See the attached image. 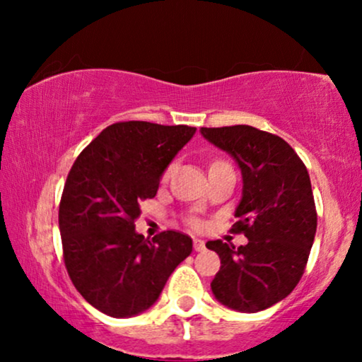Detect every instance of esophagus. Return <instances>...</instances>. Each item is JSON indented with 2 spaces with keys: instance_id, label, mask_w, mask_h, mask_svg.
<instances>
[{
  "instance_id": "obj_1",
  "label": "esophagus",
  "mask_w": 362,
  "mask_h": 362,
  "mask_svg": "<svg viewBox=\"0 0 362 362\" xmlns=\"http://www.w3.org/2000/svg\"><path fill=\"white\" fill-rule=\"evenodd\" d=\"M192 245H194V250H196V252L206 250V242L201 240V239H194V240H192Z\"/></svg>"
}]
</instances>
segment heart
I'll list each match as a JSON object with an SVG mask.
<instances>
[{"instance_id": "b5f03b06", "label": "heart", "mask_w": 362, "mask_h": 362, "mask_svg": "<svg viewBox=\"0 0 362 362\" xmlns=\"http://www.w3.org/2000/svg\"><path fill=\"white\" fill-rule=\"evenodd\" d=\"M191 224H192V226H194V227H199V221H192V222H191Z\"/></svg>"}]
</instances>
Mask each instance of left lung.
<instances>
[{
    "mask_svg": "<svg viewBox=\"0 0 362 362\" xmlns=\"http://www.w3.org/2000/svg\"><path fill=\"white\" fill-rule=\"evenodd\" d=\"M201 135L234 158L242 173L239 221L249 244L209 240L221 259L211 284L216 300L242 313H257L288 296L303 275L316 234L310 175L280 136L249 125L201 128Z\"/></svg>",
    "mask_w": 362,
    "mask_h": 362,
    "instance_id": "obj_1",
    "label": "left lung"
}]
</instances>
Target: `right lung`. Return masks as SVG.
Returning a JSON list of instances; mask_svg holds the SVG:
<instances>
[{
  "label": "right lung",
  "instance_id": "add662e5",
  "mask_svg": "<svg viewBox=\"0 0 362 362\" xmlns=\"http://www.w3.org/2000/svg\"><path fill=\"white\" fill-rule=\"evenodd\" d=\"M194 127L120 122L77 156L59 206L64 264L78 293L112 318H130L160 298L192 252L189 235L135 230L140 202L156 196L163 173Z\"/></svg>",
  "mask_w": 362,
  "mask_h": 362
}]
</instances>
